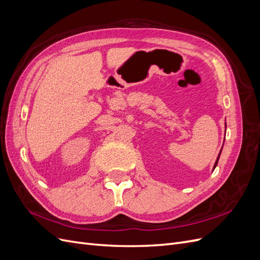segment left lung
Instances as JSON below:
<instances>
[{"mask_svg":"<svg viewBox=\"0 0 260 260\" xmlns=\"http://www.w3.org/2000/svg\"><path fill=\"white\" fill-rule=\"evenodd\" d=\"M222 149V148H221ZM220 154H221V151H220V153H219V155H218V158H217V160H216V162H215V166H214V169L216 168V166H217V164H218V160H219V157H220Z\"/></svg>","mask_w":260,"mask_h":260,"instance_id":"obj_1","label":"left lung"}]
</instances>
